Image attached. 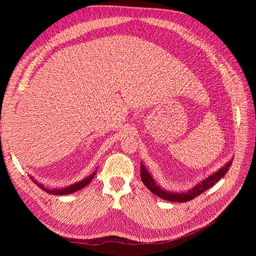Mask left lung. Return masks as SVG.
Listing matches in <instances>:
<instances>
[{
    "mask_svg": "<svg viewBox=\"0 0 256 256\" xmlns=\"http://www.w3.org/2000/svg\"><path fill=\"white\" fill-rule=\"evenodd\" d=\"M230 166H232V160L230 162H228V164L222 168H220L218 172L214 173L212 176H209L207 180H203L202 182L196 186V187H193L191 190L184 192V193L170 192V191H166L162 188H160L158 184H156V182L152 180V177L150 176V174L148 172H147V170L144 168L143 164H141V178H142L143 184L146 186V187L148 188L154 193V194H156L158 198L170 200V202L182 203V202H188V200H191L192 198H194L196 196H200V193H203L204 191L212 187V186L216 182H219L221 178L228 173Z\"/></svg>",
    "mask_w": 256,
    "mask_h": 256,
    "instance_id": "8db88e82",
    "label": "left lung"
}]
</instances>
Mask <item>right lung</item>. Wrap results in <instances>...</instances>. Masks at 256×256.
<instances>
[{"label":"right lung","instance_id":"add662e5","mask_svg":"<svg viewBox=\"0 0 256 256\" xmlns=\"http://www.w3.org/2000/svg\"><path fill=\"white\" fill-rule=\"evenodd\" d=\"M95 175H96V172H94L92 175H90L88 177L85 178V180H81V182H76V184H74L69 186V187H67V188H63V189H53V190H52V189L46 188L44 186H42V184H37L35 180H34V182L38 186V187H40L44 191H46L47 193H50V194H54V196H65V194H70V193H72V192H76V191H78V190L84 188L85 186L88 184L92 182V178H94ZM30 178H32V177H30Z\"/></svg>","mask_w":256,"mask_h":256}]
</instances>
